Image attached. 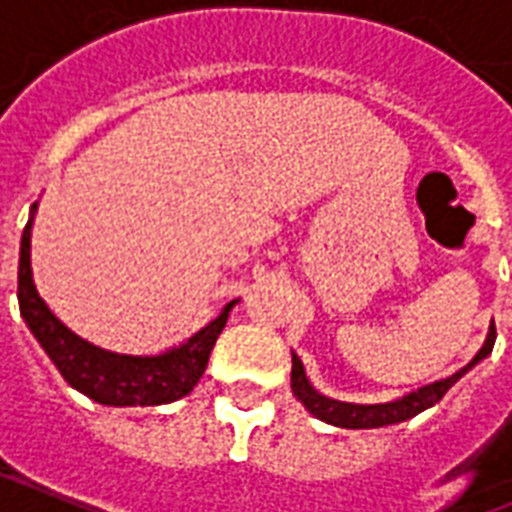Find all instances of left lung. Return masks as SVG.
<instances>
[{
    "label": "left lung",
    "instance_id": "obj_1",
    "mask_svg": "<svg viewBox=\"0 0 512 512\" xmlns=\"http://www.w3.org/2000/svg\"><path fill=\"white\" fill-rule=\"evenodd\" d=\"M494 341H497V333H494V322L489 325V335L486 341L478 349L473 360L467 362L464 368H459L456 373L446 378H438L432 384H424L419 389H413L408 395L395 397V400H386V403H346V400H335V397H327L319 392L317 386L311 384L306 376V368L300 357L292 351V376L290 386L292 395L298 397L303 408H306L311 416H317L319 421L325 424H333V427L343 429H378V427H392V424H400V421H408L413 416H419L421 411H427L435 403L443 400L448 389L459 381V378L473 370L478 362H483L494 349Z\"/></svg>",
    "mask_w": 512,
    "mask_h": 512
}]
</instances>
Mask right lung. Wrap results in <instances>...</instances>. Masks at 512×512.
<instances>
[{
    "label": "right lung",
    "instance_id": "1",
    "mask_svg": "<svg viewBox=\"0 0 512 512\" xmlns=\"http://www.w3.org/2000/svg\"><path fill=\"white\" fill-rule=\"evenodd\" d=\"M39 201H34L29 222L21 236V260H18V306L21 317L39 346L45 349L58 373L80 395L91 397L93 403L112 408H134V405H166L193 392L198 378L204 376L206 362L230 311L241 298L230 300L220 314L193 333L187 341L169 346L158 354H120L101 349L85 341L48 308L39 298L31 273V228L37 217Z\"/></svg>",
    "mask_w": 512,
    "mask_h": 512
}]
</instances>
